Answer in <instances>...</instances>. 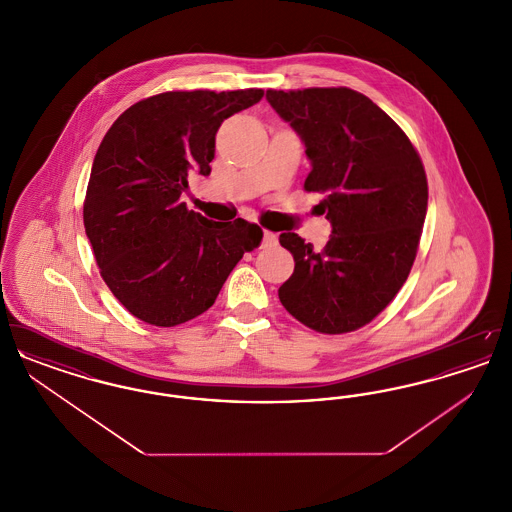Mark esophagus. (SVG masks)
I'll use <instances>...</instances> for the list:
<instances>
[{"label":"esophagus","mask_w":512,"mask_h":512,"mask_svg":"<svg viewBox=\"0 0 512 512\" xmlns=\"http://www.w3.org/2000/svg\"><path fill=\"white\" fill-rule=\"evenodd\" d=\"M276 240H278V238H276V234H272V232H268V230H265V232H263V247H270V245H274L276 244Z\"/></svg>","instance_id":"esophagus-1"}]
</instances>
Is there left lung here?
<instances>
[{
    "label": "left lung",
    "instance_id": "obj_1",
    "mask_svg": "<svg viewBox=\"0 0 512 512\" xmlns=\"http://www.w3.org/2000/svg\"><path fill=\"white\" fill-rule=\"evenodd\" d=\"M267 99L305 142L313 169L303 188L324 195L320 207L332 222L322 251L280 234L295 268L278 297L315 332L359 330L413 268L428 207L422 159L399 124L351 88L267 90Z\"/></svg>",
    "mask_w": 512,
    "mask_h": 512
}]
</instances>
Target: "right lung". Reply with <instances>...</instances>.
Returning <instances> with one entry per match:
<instances>
[{"label":"right lung","mask_w":512,"mask_h":512,"mask_svg":"<svg viewBox=\"0 0 512 512\" xmlns=\"http://www.w3.org/2000/svg\"><path fill=\"white\" fill-rule=\"evenodd\" d=\"M263 94L163 92L128 107L103 136L84 228L101 278L130 315L161 328L199 317L245 251L261 245L257 224L205 219L180 195L190 172L211 174L222 121Z\"/></svg>","instance_id":"obj_1"}]
</instances>
